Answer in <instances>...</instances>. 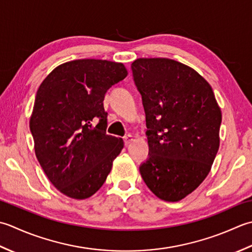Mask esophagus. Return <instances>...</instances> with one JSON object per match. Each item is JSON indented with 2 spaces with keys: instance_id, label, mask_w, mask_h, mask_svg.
Returning <instances> with one entry per match:
<instances>
[{
  "instance_id": "34e87169",
  "label": "esophagus",
  "mask_w": 252,
  "mask_h": 252,
  "mask_svg": "<svg viewBox=\"0 0 252 252\" xmlns=\"http://www.w3.org/2000/svg\"><path fill=\"white\" fill-rule=\"evenodd\" d=\"M132 141H133V137L131 135H127V136L124 137V142H125L126 146L129 145V143L132 142Z\"/></svg>"
}]
</instances>
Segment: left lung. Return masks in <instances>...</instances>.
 <instances>
[{
  "instance_id": "obj_1",
  "label": "left lung",
  "mask_w": 252,
  "mask_h": 252,
  "mask_svg": "<svg viewBox=\"0 0 252 252\" xmlns=\"http://www.w3.org/2000/svg\"><path fill=\"white\" fill-rule=\"evenodd\" d=\"M132 77L146 113L149 158L139 171L158 198L175 202L211 169L220 147L222 113L211 86L169 59H138Z\"/></svg>"
}]
</instances>
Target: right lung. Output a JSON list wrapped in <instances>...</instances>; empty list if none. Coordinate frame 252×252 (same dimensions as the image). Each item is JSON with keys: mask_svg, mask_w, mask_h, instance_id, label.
<instances>
[{"mask_svg": "<svg viewBox=\"0 0 252 252\" xmlns=\"http://www.w3.org/2000/svg\"><path fill=\"white\" fill-rule=\"evenodd\" d=\"M126 76L122 63L76 60L58 66L39 87L30 117L35 157L53 186L69 198L99 190L124 147L122 138L106 133L103 100Z\"/></svg>", "mask_w": 252, "mask_h": 252, "instance_id": "add662e5", "label": "right lung"}]
</instances>
